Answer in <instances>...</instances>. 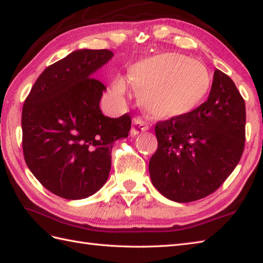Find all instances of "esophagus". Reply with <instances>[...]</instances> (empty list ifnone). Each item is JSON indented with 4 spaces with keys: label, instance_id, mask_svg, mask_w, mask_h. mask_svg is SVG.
Segmentation results:
<instances>
[{
    "label": "esophagus",
    "instance_id": "obj_1",
    "mask_svg": "<svg viewBox=\"0 0 263 263\" xmlns=\"http://www.w3.org/2000/svg\"><path fill=\"white\" fill-rule=\"evenodd\" d=\"M149 127H150V124L147 121H144L141 116H137L136 119L133 120V126H132L131 133L132 136H137L140 132L149 130Z\"/></svg>",
    "mask_w": 263,
    "mask_h": 263
}]
</instances>
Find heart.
Wrapping results in <instances>:
<instances>
[{
	"mask_svg": "<svg viewBox=\"0 0 263 263\" xmlns=\"http://www.w3.org/2000/svg\"><path fill=\"white\" fill-rule=\"evenodd\" d=\"M130 81L141 91V104L155 119H172L192 113L203 103L211 86L205 66L185 55L165 53L149 58L130 69ZM127 82L116 77L115 96L126 92Z\"/></svg>",
	"mask_w": 263,
	"mask_h": 263,
	"instance_id": "b5f03b06",
	"label": "heart"
}]
</instances>
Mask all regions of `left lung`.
Masks as SVG:
<instances>
[{
  "label": "left lung",
  "mask_w": 263,
  "mask_h": 263,
  "mask_svg": "<svg viewBox=\"0 0 263 263\" xmlns=\"http://www.w3.org/2000/svg\"><path fill=\"white\" fill-rule=\"evenodd\" d=\"M245 121V103L235 83L216 70L203 104L187 115L156 124L158 148L149 161L154 186L176 202L215 192L242 157Z\"/></svg>",
  "instance_id": "left-lung-1"
}]
</instances>
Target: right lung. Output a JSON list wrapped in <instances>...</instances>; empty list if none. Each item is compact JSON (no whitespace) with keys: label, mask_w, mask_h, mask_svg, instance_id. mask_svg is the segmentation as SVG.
I'll return each instance as SVG.
<instances>
[{"label":"right lung","mask_w":263,"mask_h":263,"mask_svg":"<svg viewBox=\"0 0 263 263\" xmlns=\"http://www.w3.org/2000/svg\"><path fill=\"white\" fill-rule=\"evenodd\" d=\"M108 49H79L44 70L22 107V149L44 187L68 200L90 197L106 183L111 148L128 136L131 117L104 116L106 87L93 73Z\"/></svg>","instance_id":"obj_1"}]
</instances>
